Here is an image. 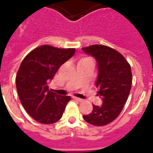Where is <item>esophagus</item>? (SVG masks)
Instances as JSON below:
<instances>
[{"instance_id": "esophagus-1", "label": "esophagus", "mask_w": 153, "mask_h": 153, "mask_svg": "<svg viewBox=\"0 0 153 153\" xmlns=\"http://www.w3.org/2000/svg\"><path fill=\"white\" fill-rule=\"evenodd\" d=\"M72 98H73V100H77V101H79V102H82V101H83V100L80 99V98H78V97H73Z\"/></svg>"}]
</instances>
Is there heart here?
I'll return each mask as SVG.
<instances>
[{"label": "heart", "mask_w": 153, "mask_h": 153, "mask_svg": "<svg viewBox=\"0 0 153 153\" xmlns=\"http://www.w3.org/2000/svg\"><path fill=\"white\" fill-rule=\"evenodd\" d=\"M81 61H91V60L88 59V58H85V59H82V60H81Z\"/></svg>", "instance_id": "obj_1"}]
</instances>
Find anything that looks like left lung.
<instances>
[{"label": "left lung", "instance_id": "8db88e82", "mask_svg": "<svg viewBox=\"0 0 153 153\" xmlns=\"http://www.w3.org/2000/svg\"><path fill=\"white\" fill-rule=\"evenodd\" d=\"M82 49L97 61V96L103 100L102 105H93L91 114L82 117L91 125L105 126L119 115L127 100L132 83L131 65L122 54L108 46L91 45Z\"/></svg>", "mask_w": 153, "mask_h": 153}]
</instances>
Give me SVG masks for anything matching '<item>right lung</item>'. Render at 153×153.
<instances>
[{
  "label": "right lung",
  "mask_w": 153,
  "mask_h": 153,
  "mask_svg": "<svg viewBox=\"0 0 153 153\" xmlns=\"http://www.w3.org/2000/svg\"><path fill=\"white\" fill-rule=\"evenodd\" d=\"M74 53V48L42 45L28 53L21 63L15 79L19 99L27 113L39 123L57 122L71 100V97L50 91L48 84Z\"/></svg>",
  "instance_id": "add662e5"
}]
</instances>
